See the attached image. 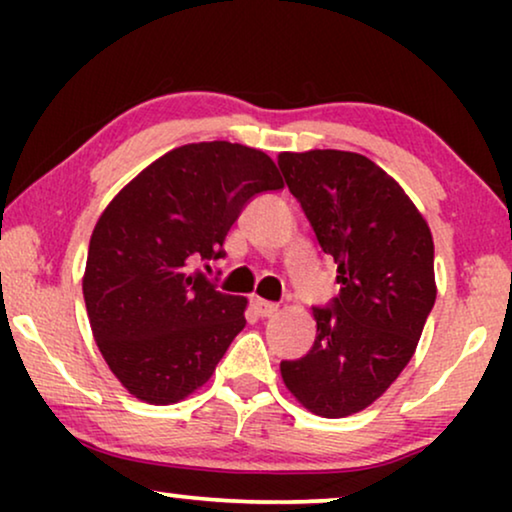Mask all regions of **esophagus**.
<instances>
[{
	"instance_id": "34e87169",
	"label": "esophagus",
	"mask_w": 512,
	"mask_h": 512,
	"mask_svg": "<svg viewBox=\"0 0 512 512\" xmlns=\"http://www.w3.org/2000/svg\"><path fill=\"white\" fill-rule=\"evenodd\" d=\"M251 310H254L258 317H275V314L279 312V307L275 303H268V300H261V298H254L251 300Z\"/></svg>"
}]
</instances>
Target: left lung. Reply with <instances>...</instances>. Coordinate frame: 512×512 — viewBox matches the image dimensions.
I'll return each mask as SVG.
<instances>
[{
    "label": "left lung",
    "instance_id": "obj_1",
    "mask_svg": "<svg viewBox=\"0 0 512 512\" xmlns=\"http://www.w3.org/2000/svg\"><path fill=\"white\" fill-rule=\"evenodd\" d=\"M279 170L324 254L340 293L312 307L317 338L282 361L286 389L319 417L354 415L377 401L415 354L433 303V237L424 216L382 167L361 153H279Z\"/></svg>",
    "mask_w": 512,
    "mask_h": 512
}]
</instances>
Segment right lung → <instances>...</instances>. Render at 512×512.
Returning a JSON list of instances; mask_svg holds the SVG:
<instances>
[{
	"label": "right lung",
	"mask_w": 512,
	"mask_h": 512,
	"mask_svg": "<svg viewBox=\"0 0 512 512\" xmlns=\"http://www.w3.org/2000/svg\"><path fill=\"white\" fill-rule=\"evenodd\" d=\"M279 188L263 151L200 142L160 156L102 212L83 298L104 361L139 401L170 405L193 394L247 324V298L216 291L195 265L226 256L244 205Z\"/></svg>",
	"instance_id": "add662e5"
}]
</instances>
